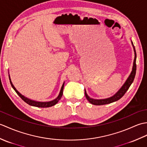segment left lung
Here are the masks:
<instances>
[{
    "label": "left lung",
    "mask_w": 147,
    "mask_h": 147,
    "mask_svg": "<svg viewBox=\"0 0 147 147\" xmlns=\"http://www.w3.org/2000/svg\"><path fill=\"white\" fill-rule=\"evenodd\" d=\"M131 44L133 45L134 52H135V59H134V61H133L132 71H131V72L129 76L126 80V82H124L123 85L121 87V88L118 91L115 93L113 96H111V97L107 98L94 99V98H90V96L87 95L86 90L85 89V94L86 98L87 100H88V102L90 103H91L92 104L95 105H101L111 104V103L117 101L118 100H119L121 97H123V95L125 94V93L127 91V90L129 89V86L133 82L134 79H135V74H136V51H135V47H134L133 43L132 41H131Z\"/></svg>",
    "instance_id": "1"
}]
</instances>
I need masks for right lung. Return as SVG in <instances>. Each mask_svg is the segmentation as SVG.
Instances as JSON below:
<instances>
[{
	"label": "right lung",
	"mask_w": 147,
	"mask_h": 147,
	"mask_svg": "<svg viewBox=\"0 0 147 147\" xmlns=\"http://www.w3.org/2000/svg\"><path fill=\"white\" fill-rule=\"evenodd\" d=\"M9 80H10V83H11V85L12 87V88H13L15 92L17 93V94L20 96L21 98V99L25 102L26 104H28L30 105H32V106H34V107H52V106L55 105L56 104H57V102L60 100L62 96V93H63V88H64V82L63 83L62 85V87L61 88L60 90V92H59V94L57 96V97L55 98L54 100H53L51 101H49V102H38V101H35V100H31L28 98L26 97V96H24V95H23L19 92L18 90H16V88H15L14 86L13 85V84H12V82H11V78L10 76H9Z\"/></svg>",
	"instance_id": "1"
}]
</instances>
